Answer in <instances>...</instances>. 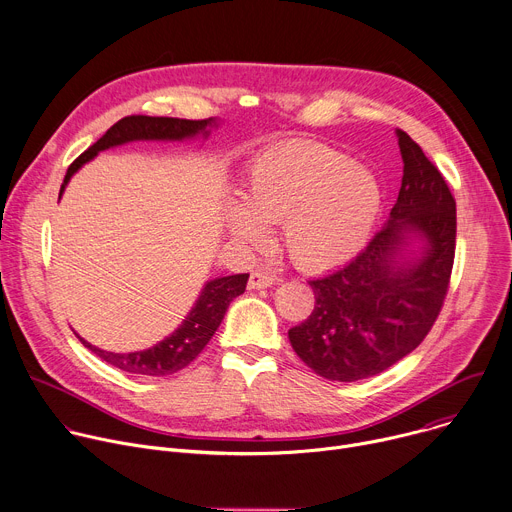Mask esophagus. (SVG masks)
<instances>
[{"instance_id": "34e87169", "label": "esophagus", "mask_w": 512, "mask_h": 512, "mask_svg": "<svg viewBox=\"0 0 512 512\" xmlns=\"http://www.w3.org/2000/svg\"><path fill=\"white\" fill-rule=\"evenodd\" d=\"M277 282V277L267 271V269H255L249 277V290H261V288H269Z\"/></svg>"}]
</instances>
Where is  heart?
<instances>
[{"label": "heart", "instance_id": "b5f03b06", "mask_svg": "<svg viewBox=\"0 0 512 512\" xmlns=\"http://www.w3.org/2000/svg\"><path fill=\"white\" fill-rule=\"evenodd\" d=\"M376 175L341 153L288 143L259 155L241 185V206L228 208L239 241L261 245L263 226L282 222V243L302 269L322 271L357 255L382 210Z\"/></svg>", "mask_w": 512, "mask_h": 512}]
</instances>
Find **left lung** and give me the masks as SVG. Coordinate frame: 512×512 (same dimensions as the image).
Returning a JSON list of instances; mask_svg holds the SVG:
<instances>
[{
  "label": "left lung",
  "instance_id": "1",
  "mask_svg": "<svg viewBox=\"0 0 512 512\" xmlns=\"http://www.w3.org/2000/svg\"><path fill=\"white\" fill-rule=\"evenodd\" d=\"M404 175L390 220L347 265L310 280L312 314L288 331L318 376L357 382L382 374L423 343L443 308L455 257V198L441 171L396 130ZM408 231L425 238L421 260L397 257Z\"/></svg>",
  "mask_w": 512,
  "mask_h": 512
}]
</instances>
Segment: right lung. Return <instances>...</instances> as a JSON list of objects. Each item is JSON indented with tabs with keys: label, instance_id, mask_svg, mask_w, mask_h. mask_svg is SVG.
Returning a JSON list of instances; mask_svg holds the SVG:
<instances>
[{
	"label": "right lung",
	"instance_id": "obj_1",
	"mask_svg": "<svg viewBox=\"0 0 512 512\" xmlns=\"http://www.w3.org/2000/svg\"><path fill=\"white\" fill-rule=\"evenodd\" d=\"M210 126H216L212 118L183 120V118H165V116H126L118 120L112 128H108V132L100 138L98 143L91 145L85 153H81L69 165L65 181L61 185V194L71 175L83 163L94 159L100 151H106L110 147L124 145L130 141H183V138H192L198 134L208 136ZM247 280H249V273H237V275H226L208 282L196 306L181 322V327L175 333H171L167 339H163L161 343L145 351L110 353L89 345L77 333L75 335L87 349L94 351L106 363L122 371H128V374L151 376V378L171 376L175 371L183 369L185 365H190L202 353V349L208 345V341L220 327L228 304L245 292Z\"/></svg>",
	"mask_w": 512,
	"mask_h": 512
}]
</instances>
